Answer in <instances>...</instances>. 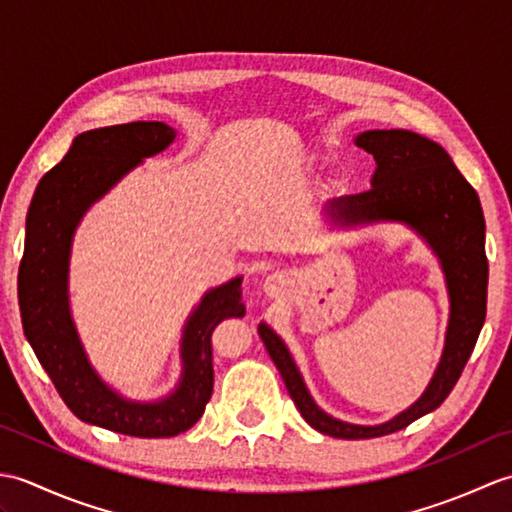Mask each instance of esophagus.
Here are the masks:
<instances>
[{
  "label": "esophagus",
  "instance_id": "esophagus-1",
  "mask_svg": "<svg viewBox=\"0 0 512 512\" xmlns=\"http://www.w3.org/2000/svg\"><path fill=\"white\" fill-rule=\"evenodd\" d=\"M275 288H277V279L275 277H268L266 279V290L268 292H275Z\"/></svg>",
  "mask_w": 512,
  "mask_h": 512
}]
</instances>
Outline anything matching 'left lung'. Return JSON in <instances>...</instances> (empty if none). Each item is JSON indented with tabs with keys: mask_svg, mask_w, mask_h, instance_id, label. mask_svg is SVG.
<instances>
[{
	"mask_svg": "<svg viewBox=\"0 0 512 512\" xmlns=\"http://www.w3.org/2000/svg\"><path fill=\"white\" fill-rule=\"evenodd\" d=\"M354 143L376 160L372 189L330 200L325 213L343 226L367 222L411 226L440 259L447 277L451 314L444 352L429 387L407 411L376 427L336 420L319 409L286 343L266 323H259L257 332L301 416L310 427L341 440L387 436L442 405L458 383L480 336L488 288L482 204L447 151L407 129H372L358 134Z\"/></svg>",
	"mask_w": 512,
	"mask_h": 512,
	"instance_id": "1",
	"label": "left lung"
}]
</instances>
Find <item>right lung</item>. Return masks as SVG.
Returning <instances> with one entry per match:
<instances>
[{"instance_id": "add662e5", "label": "right lung", "mask_w": 512, "mask_h": 512, "mask_svg": "<svg viewBox=\"0 0 512 512\" xmlns=\"http://www.w3.org/2000/svg\"><path fill=\"white\" fill-rule=\"evenodd\" d=\"M176 129L136 121L90 129L37 184L26 217V248L17 292L21 323L39 363L76 418L136 438H171L191 429L213 394L211 334L228 317H244L242 277L206 292L182 332V378L173 394L136 402L116 394L85 356L68 306V264L76 226L140 160L165 151Z\"/></svg>"}]
</instances>
